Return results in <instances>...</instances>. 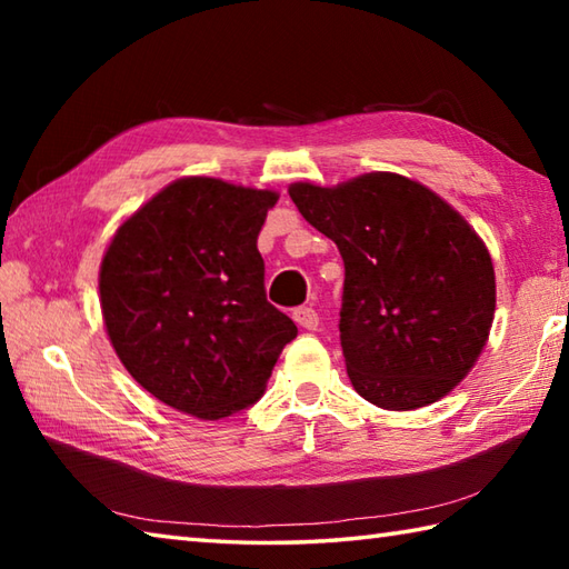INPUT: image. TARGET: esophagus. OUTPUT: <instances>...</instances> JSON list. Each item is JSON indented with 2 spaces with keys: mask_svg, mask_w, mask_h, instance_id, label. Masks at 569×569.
Wrapping results in <instances>:
<instances>
[{
  "mask_svg": "<svg viewBox=\"0 0 569 569\" xmlns=\"http://www.w3.org/2000/svg\"><path fill=\"white\" fill-rule=\"evenodd\" d=\"M293 320H296L303 330H318V325H320L318 312L312 310V308H308V306L296 308V310H293Z\"/></svg>",
  "mask_w": 569,
  "mask_h": 569,
  "instance_id": "esophagus-1",
  "label": "esophagus"
}]
</instances>
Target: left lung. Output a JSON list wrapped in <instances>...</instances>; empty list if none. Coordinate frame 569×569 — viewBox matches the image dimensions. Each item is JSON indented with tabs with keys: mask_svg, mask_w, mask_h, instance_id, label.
<instances>
[{
	"mask_svg": "<svg viewBox=\"0 0 569 569\" xmlns=\"http://www.w3.org/2000/svg\"><path fill=\"white\" fill-rule=\"evenodd\" d=\"M288 196L342 253L340 342L357 393L386 410L450 393L485 349L497 308L491 257L465 217L396 173L296 183Z\"/></svg>",
	"mask_w": 569,
	"mask_h": 569,
	"instance_id": "left-lung-1",
	"label": "left lung"
}]
</instances>
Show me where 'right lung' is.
Wrapping results in <instances>:
<instances>
[{"label":"right lung","instance_id":"obj_1","mask_svg":"<svg viewBox=\"0 0 569 569\" xmlns=\"http://www.w3.org/2000/svg\"><path fill=\"white\" fill-rule=\"evenodd\" d=\"M278 200L217 178L163 188L117 229L100 303L117 357L166 406L220 420L257 403L296 322L266 300L257 239Z\"/></svg>","mask_w":569,"mask_h":569}]
</instances>
